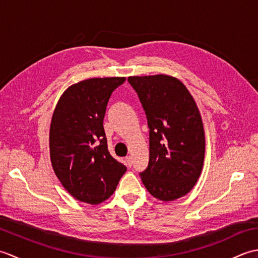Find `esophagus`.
<instances>
[{
	"label": "esophagus",
	"instance_id": "34e87169",
	"mask_svg": "<svg viewBox=\"0 0 258 258\" xmlns=\"http://www.w3.org/2000/svg\"><path fill=\"white\" fill-rule=\"evenodd\" d=\"M125 162H126V165H127L128 167L132 166V157L131 156H127L125 158Z\"/></svg>",
	"mask_w": 258,
	"mask_h": 258
}]
</instances>
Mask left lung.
Wrapping results in <instances>:
<instances>
[{
    "label": "left lung",
    "instance_id": "1",
    "mask_svg": "<svg viewBox=\"0 0 258 258\" xmlns=\"http://www.w3.org/2000/svg\"><path fill=\"white\" fill-rule=\"evenodd\" d=\"M150 127L149 166L141 179L155 199L169 202L194 187L205 157L202 116L186 86L165 74L130 76Z\"/></svg>",
    "mask_w": 258,
    "mask_h": 258
}]
</instances>
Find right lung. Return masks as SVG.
Returning a JSON list of instances; mask_svg holds the SVG:
<instances>
[{
	"label": "right lung",
	"mask_w": 258,
	"mask_h": 258,
	"mask_svg": "<svg viewBox=\"0 0 258 258\" xmlns=\"http://www.w3.org/2000/svg\"><path fill=\"white\" fill-rule=\"evenodd\" d=\"M125 78H93L71 85L59 97L50 127V157L63 187L96 205L111 196L126 166L109 154L103 119L113 91Z\"/></svg>",
	"instance_id": "add662e5"
}]
</instances>
